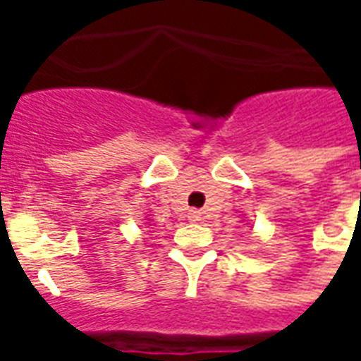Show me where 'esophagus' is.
<instances>
[{
	"mask_svg": "<svg viewBox=\"0 0 361 361\" xmlns=\"http://www.w3.org/2000/svg\"><path fill=\"white\" fill-rule=\"evenodd\" d=\"M189 220H193V222H195V220H201V212L191 211V212H189Z\"/></svg>",
	"mask_w": 361,
	"mask_h": 361,
	"instance_id": "esophagus-1",
	"label": "esophagus"
}]
</instances>
